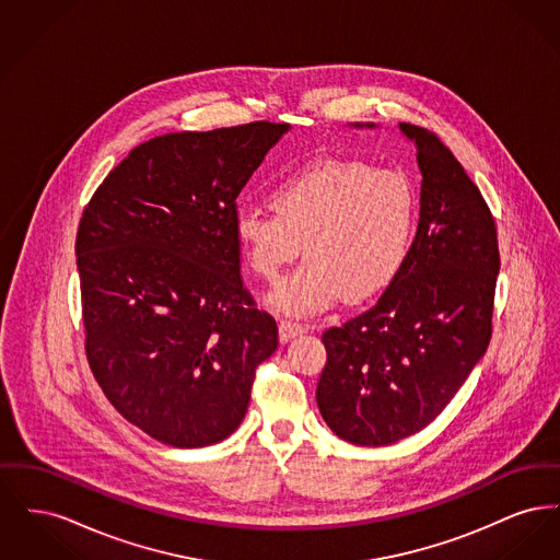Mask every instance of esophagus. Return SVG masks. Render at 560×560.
<instances>
[{
    "mask_svg": "<svg viewBox=\"0 0 560 560\" xmlns=\"http://www.w3.org/2000/svg\"><path fill=\"white\" fill-rule=\"evenodd\" d=\"M306 327L302 323H295V320L283 319L279 320V338L281 342H290L295 336L304 334Z\"/></svg>",
    "mask_w": 560,
    "mask_h": 560,
    "instance_id": "34e87169",
    "label": "esophagus"
}]
</instances>
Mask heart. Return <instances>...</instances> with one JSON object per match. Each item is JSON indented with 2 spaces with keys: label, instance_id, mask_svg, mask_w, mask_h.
<instances>
[{
  "label": "heart",
  "instance_id": "1",
  "mask_svg": "<svg viewBox=\"0 0 560 560\" xmlns=\"http://www.w3.org/2000/svg\"><path fill=\"white\" fill-rule=\"evenodd\" d=\"M270 206L275 212L240 208L233 233L247 267L268 283L302 247L306 260L268 295L277 313L292 317L386 290L418 220V192L405 172L354 160L317 161L283 178Z\"/></svg>",
  "mask_w": 560,
  "mask_h": 560
}]
</instances>
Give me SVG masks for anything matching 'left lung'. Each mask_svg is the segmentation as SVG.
Instances as JSON below:
<instances>
[{
  "instance_id": "8db88e82",
  "label": "left lung",
  "mask_w": 560,
  "mask_h": 560,
  "mask_svg": "<svg viewBox=\"0 0 560 560\" xmlns=\"http://www.w3.org/2000/svg\"><path fill=\"white\" fill-rule=\"evenodd\" d=\"M399 130L422 172L416 237L372 308L323 334L320 416L361 447L411 436L447 407L489 347L500 272L495 222L477 185L436 133Z\"/></svg>"
}]
</instances>
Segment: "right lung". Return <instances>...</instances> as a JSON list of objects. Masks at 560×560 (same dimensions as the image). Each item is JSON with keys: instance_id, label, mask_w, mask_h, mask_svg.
<instances>
[{"instance_id": "obj_1", "label": "right lung", "mask_w": 560, "mask_h": 560, "mask_svg": "<svg viewBox=\"0 0 560 560\" xmlns=\"http://www.w3.org/2000/svg\"><path fill=\"white\" fill-rule=\"evenodd\" d=\"M288 124L174 132L96 188L75 241L85 352L110 405L165 445L233 434L277 323L243 288L237 197Z\"/></svg>"}]
</instances>
